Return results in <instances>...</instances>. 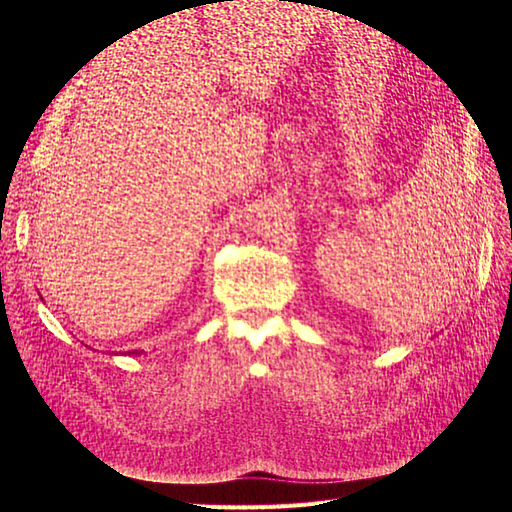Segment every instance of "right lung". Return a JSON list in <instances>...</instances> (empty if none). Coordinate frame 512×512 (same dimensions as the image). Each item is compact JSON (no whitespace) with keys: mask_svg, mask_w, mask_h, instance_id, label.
<instances>
[{"mask_svg":"<svg viewBox=\"0 0 512 512\" xmlns=\"http://www.w3.org/2000/svg\"><path fill=\"white\" fill-rule=\"evenodd\" d=\"M132 354H138V352H132Z\"/></svg>","mask_w":512,"mask_h":512,"instance_id":"add662e5","label":"right lung"}]
</instances>
